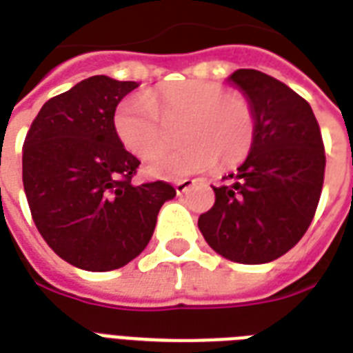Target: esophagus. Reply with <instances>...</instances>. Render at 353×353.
<instances>
[{
  "mask_svg": "<svg viewBox=\"0 0 353 353\" xmlns=\"http://www.w3.org/2000/svg\"><path fill=\"white\" fill-rule=\"evenodd\" d=\"M192 185H194V179H179V181H176L174 188H176L177 194H183V192H187L188 188L192 187Z\"/></svg>",
  "mask_w": 353,
  "mask_h": 353,
  "instance_id": "1",
  "label": "esophagus"
}]
</instances>
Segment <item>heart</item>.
Wrapping results in <instances>:
<instances>
[{"label": "heart", "instance_id": "1", "mask_svg": "<svg viewBox=\"0 0 353 353\" xmlns=\"http://www.w3.org/2000/svg\"><path fill=\"white\" fill-rule=\"evenodd\" d=\"M177 120L182 144L150 161V176L179 179L210 165L231 168L245 159L256 139L249 99L207 80H183L126 99L115 110L113 128L130 154L148 159L164 143L162 124Z\"/></svg>", "mask_w": 353, "mask_h": 353}]
</instances>
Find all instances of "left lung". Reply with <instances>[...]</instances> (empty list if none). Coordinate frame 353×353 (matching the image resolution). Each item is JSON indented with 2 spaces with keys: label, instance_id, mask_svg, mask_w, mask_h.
<instances>
[{
  "label": "left lung",
  "instance_id": "1",
  "mask_svg": "<svg viewBox=\"0 0 353 353\" xmlns=\"http://www.w3.org/2000/svg\"><path fill=\"white\" fill-rule=\"evenodd\" d=\"M254 108L251 152L212 187L216 201L198 227L218 254L238 263L276 260L299 243L317 210L326 155L312 106L284 82L238 69L229 77Z\"/></svg>",
  "mask_w": 353,
  "mask_h": 353
}]
</instances>
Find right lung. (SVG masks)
I'll list each match as a JSON object with an SVG mask.
<instances>
[{
  "label": "right lung",
  "mask_w": 353,
  "mask_h": 353,
  "mask_svg": "<svg viewBox=\"0 0 353 353\" xmlns=\"http://www.w3.org/2000/svg\"><path fill=\"white\" fill-rule=\"evenodd\" d=\"M137 82L82 80L41 106L23 143V188L47 245L74 268L112 271L139 256L170 183L135 185L141 161L119 141L113 115Z\"/></svg>",
  "instance_id": "right-lung-1"
}]
</instances>
